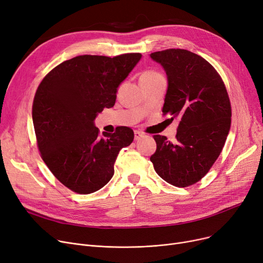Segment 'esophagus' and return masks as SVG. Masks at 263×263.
I'll return each mask as SVG.
<instances>
[{"label": "esophagus", "instance_id": "esophagus-1", "mask_svg": "<svg viewBox=\"0 0 263 263\" xmlns=\"http://www.w3.org/2000/svg\"><path fill=\"white\" fill-rule=\"evenodd\" d=\"M144 135H145V134H144L143 132H141V131H134V140H135V141L140 140V139H142V137H143Z\"/></svg>", "mask_w": 263, "mask_h": 263}]
</instances>
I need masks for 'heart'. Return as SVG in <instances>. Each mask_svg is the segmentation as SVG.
<instances>
[{"label": "heart", "instance_id": "obj_1", "mask_svg": "<svg viewBox=\"0 0 263 263\" xmlns=\"http://www.w3.org/2000/svg\"><path fill=\"white\" fill-rule=\"evenodd\" d=\"M157 76H160V73L156 72V71H146L142 74L141 77V81H144V80H148V79H151V78H155Z\"/></svg>", "mask_w": 263, "mask_h": 263}]
</instances>
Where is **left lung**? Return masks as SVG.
<instances>
[{"label":"left lung","instance_id":"1","mask_svg":"<svg viewBox=\"0 0 263 263\" xmlns=\"http://www.w3.org/2000/svg\"><path fill=\"white\" fill-rule=\"evenodd\" d=\"M167 76L162 112L179 119L175 143L155 135L150 157L157 174L166 182L185 187L209 172L230 130L231 106L223 80L211 64L183 49L150 54Z\"/></svg>","mask_w":263,"mask_h":263}]
</instances>
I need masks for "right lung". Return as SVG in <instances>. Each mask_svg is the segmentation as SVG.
Returning a JSON list of instances; mask_svg holds the SVG:
<instances>
[{"mask_svg": "<svg viewBox=\"0 0 263 263\" xmlns=\"http://www.w3.org/2000/svg\"><path fill=\"white\" fill-rule=\"evenodd\" d=\"M141 59V53L81 55L55 67L37 88L32 117L41 158L59 181L79 194L103 187L119 151L133 142L128 127L99 135L95 119L114 106L119 85Z\"/></svg>", "mask_w": 263, "mask_h": 263, "instance_id": "obj_1", "label": "right lung"}]
</instances>
